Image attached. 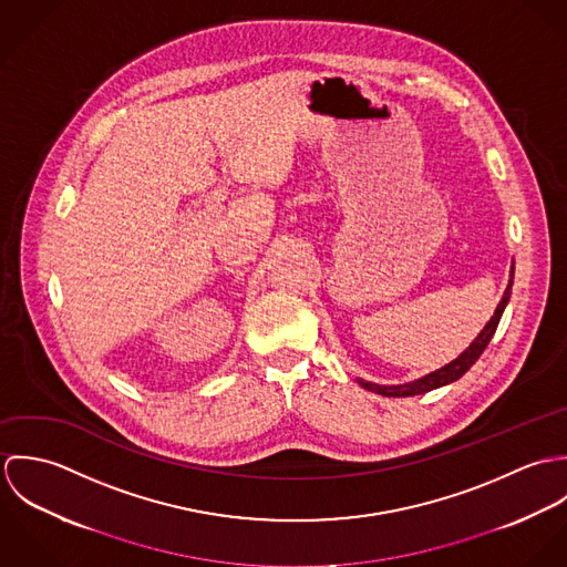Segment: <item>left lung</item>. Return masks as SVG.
<instances>
[{
  "label": "left lung",
  "mask_w": 567,
  "mask_h": 567,
  "mask_svg": "<svg viewBox=\"0 0 567 567\" xmlns=\"http://www.w3.org/2000/svg\"><path fill=\"white\" fill-rule=\"evenodd\" d=\"M511 288H513V268H511V281H508V286H506V290H504V297H502V301L497 303V308H495L491 321H488V323L485 324V329L478 333V338H476L456 360H452L450 364L441 367L439 371H434V373H430V375H425V378H421V380H414V382H408V384H400V386H380V384H371V382H362V380H360V384H362L367 391H373V393L384 395V398H410V395H421V393H427V391H432V389H439V386H443V384H450V382L458 380V378L465 375V373L470 371V367L481 358V353L485 351L488 340L493 338V333H495V329H497V323H499V319H502V312H504V308H506V303H508V299H511Z\"/></svg>",
  "instance_id": "1"
}]
</instances>
